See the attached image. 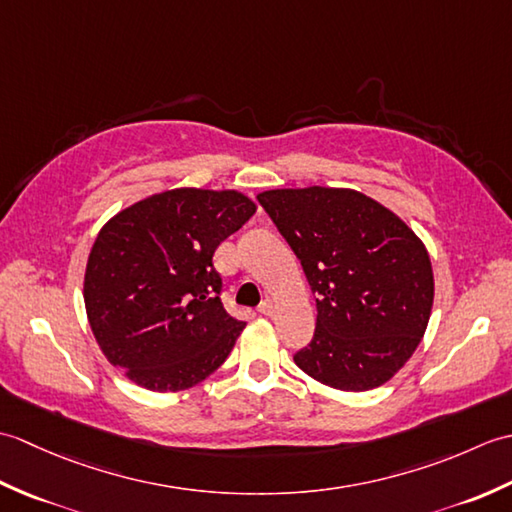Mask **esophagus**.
Segmentation results:
<instances>
[{"label":"esophagus","instance_id":"obj_1","mask_svg":"<svg viewBox=\"0 0 512 512\" xmlns=\"http://www.w3.org/2000/svg\"><path fill=\"white\" fill-rule=\"evenodd\" d=\"M259 312H262V314H264V317H270V314H273V312H275V306H273V301H270V299H266V301L262 303V306H259Z\"/></svg>","mask_w":512,"mask_h":512}]
</instances>
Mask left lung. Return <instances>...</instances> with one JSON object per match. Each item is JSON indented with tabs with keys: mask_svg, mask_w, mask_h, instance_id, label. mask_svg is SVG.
I'll return each instance as SVG.
<instances>
[{
	"mask_svg": "<svg viewBox=\"0 0 512 512\" xmlns=\"http://www.w3.org/2000/svg\"><path fill=\"white\" fill-rule=\"evenodd\" d=\"M257 200L317 295V328L295 354L297 367L341 391L385 385L431 317L433 270L422 239L354 189H273Z\"/></svg>",
	"mask_w": 512,
	"mask_h": 512,
	"instance_id": "1",
	"label": "left lung"
}]
</instances>
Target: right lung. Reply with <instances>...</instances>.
<instances>
[{
	"label": "right lung",
	"mask_w": 512,
	"mask_h": 512,
	"mask_svg": "<svg viewBox=\"0 0 512 512\" xmlns=\"http://www.w3.org/2000/svg\"><path fill=\"white\" fill-rule=\"evenodd\" d=\"M255 202L239 191L171 189L107 222L85 266L83 299L101 352L149 391L202 383L231 354L244 321L222 306L213 253Z\"/></svg>",
	"instance_id": "right-lung-1"
}]
</instances>
